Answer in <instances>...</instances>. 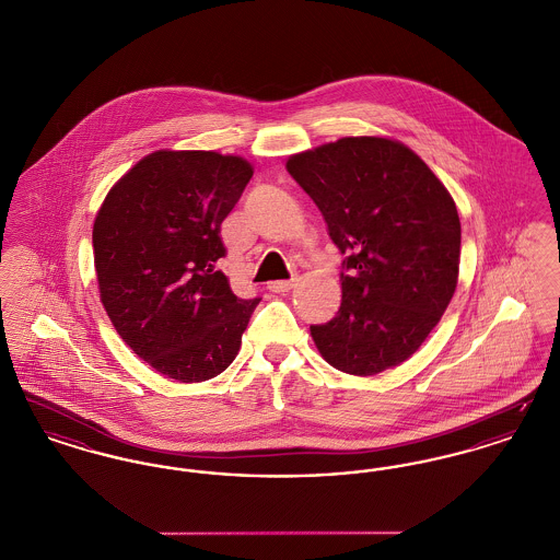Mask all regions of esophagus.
I'll return each mask as SVG.
<instances>
[{
  "mask_svg": "<svg viewBox=\"0 0 560 560\" xmlns=\"http://www.w3.org/2000/svg\"><path fill=\"white\" fill-rule=\"evenodd\" d=\"M295 283V279H288V281H270L268 290L275 293L290 292Z\"/></svg>",
  "mask_w": 560,
  "mask_h": 560,
  "instance_id": "34e87169",
  "label": "esophagus"
}]
</instances>
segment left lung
Here are the masks:
<instances>
[{"label": "left lung", "instance_id": "left-lung-1", "mask_svg": "<svg viewBox=\"0 0 560 560\" xmlns=\"http://www.w3.org/2000/svg\"><path fill=\"white\" fill-rule=\"evenodd\" d=\"M347 256L342 306L311 325L336 370L375 375L407 361L452 302L462 229L450 190L411 149L348 136L288 160Z\"/></svg>", "mask_w": 560, "mask_h": 560}]
</instances>
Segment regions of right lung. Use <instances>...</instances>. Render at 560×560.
<instances>
[{
    "mask_svg": "<svg viewBox=\"0 0 560 560\" xmlns=\"http://www.w3.org/2000/svg\"><path fill=\"white\" fill-rule=\"evenodd\" d=\"M254 176L213 151H155L108 190L92 245L101 300L121 340L155 372L203 382L224 372L260 298L218 270L220 224Z\"/></svg>",
    "mask_w": 560,
    "mask_h": 560,
    "instance_id": "1",
    "label": "right lung"
}]
</instances>
